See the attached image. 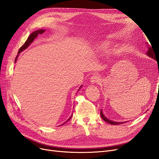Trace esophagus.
Here are the masks:
<instances>
[{"label": "esophagus", "mask_w": 159, "mask_h": 159, "mask_svg": "<svg viewBox=\"0 0 159 159\" xmlns=\"http://www.w3.org/2000/svg\"><path fill=\"white\" fill-rule=\"evenodd\" d=\"M90 81L91 82V84H98L101 81L100 77L97 75H94L91 78Z\"/></svg>", "instance_id": "esophagus-1"}]
</instances>
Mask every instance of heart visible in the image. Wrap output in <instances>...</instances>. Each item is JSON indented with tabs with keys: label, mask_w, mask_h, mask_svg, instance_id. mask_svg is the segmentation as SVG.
I'll return each mask as SVG.
<instances>
[{
	"label": "heart",
	"mask_w": 159,
	"mask_h": 159,
	"mask_svg": "<svg viewBox=\"0 0 159 159\" xmlns=\"http://www.w3.org/2000/svg\"><path fill=\"white\" fill-rule=\"evenodd\" d=\"M99 47L102 48L106 49V50H107V49L108 48V47H109L108 42H102V43H101V44H99Z\"/></svg>",
	"instance_id": "obj_1"
}]
</instances>
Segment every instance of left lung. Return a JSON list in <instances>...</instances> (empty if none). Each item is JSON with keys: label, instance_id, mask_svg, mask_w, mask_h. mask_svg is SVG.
I'll list each match as a JSON object with an SVG mask.
<instances>
[{"label": "left lung", "instance_id": "left-lung-1", "mask_svg": "<svg viewBox=\"0 0 159 159\" xmlns=\"http://www.w3.org/2000/svg\"><path fill=\"white\" fill-rule=\"evenodd\" d=\"M152 48H151V47H149V48H148V52H147V54L149 57H152V59L156 60H157V57H155V54H154V52H153V50H152ZM100 115H101V117H102V118L103 119V121H105V122H107V123H109V124H111V125H120V124L124 123V122H116V121H111V120L108 119L107 118H106V117H105V115H103V113L102 110H101V113H100Z\"/></svg>", "mask_w": 159, "mask_h": 159}]
</instances>
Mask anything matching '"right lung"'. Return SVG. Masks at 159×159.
I'll use <instances>...</instances> for the list:
<instances>
[{
    "label": "right lung",
    "mask_w": 159,
    "mask_h": 159,
    "mask_svg": "<svg viewBox=\"0 0 159 159\" xmlns=\"http://www.w3.org/2000/svg\"><path fill=\"white\" fill-rule=\"evenodd\" d=\"M44 32H45V30L42 29V30H36V31H34V32H32V33L31 34H30L29 36H28V39L26 40V41L25 42V44H24L20 47V48L19 49L18 52V54H20V53L22 51H23L24 50H25L26 48H27L28 46H29V45L31 44V43H32L34 40L35 38L37 37V36H38V34H42V33H44ZM18 55H17V56H16V58H15V61H16V60H17V57H18ZM81 88V86H80V89H78V91L80 89V88ZM71 116H72V115H71ZM71 116L68 119V121H66L65 123L68 122V121H69V120L71 119ZM64 124H63V125H64Z\"/></svg>",
    "instance_id": "add662e5"
}]
</instances>
